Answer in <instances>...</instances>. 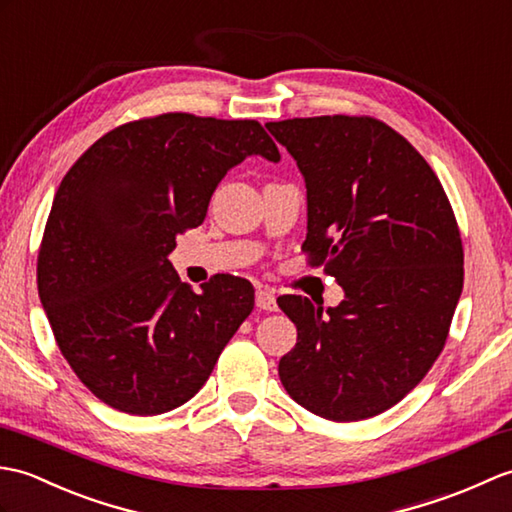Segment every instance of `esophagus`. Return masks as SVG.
Masks as SVG:
<instances>
[{
  "instance_id": "34e87169",
  "label": "esophagus",
  "mask_w": 512,
  "mask_h": 512,
  "mask_svg": "<svg viewBox=\"0 0 512 512\" xmlns=\"http://www.w3.org/2000/svg\"><path fill=\"white\" fill-rule=\"evenodd\" d=\"M256 306L263 311H278L276 293L271 289H258L256 291Z\"/></svg>"
}]
</instances>
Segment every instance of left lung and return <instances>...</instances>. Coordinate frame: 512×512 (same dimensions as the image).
Instances as JSON below:
<instances>
[{"mask_svg": "<svg viewBox=\"0 0 512 512\" xmlns=\"http://www.w3.org/2000/svg\"><path fill=\"white\" fill-rule=\"evenodd\" d=\"M306 186V252L344 289L337 306L282 295L298 344L278 363L291 399L348 423L377 416L434 366L456 311L464 254L434 170L374 118L267 122Z\"/></svg>", "mask_w": 512, "mask_h": 512, "instance_id": "8db88e82", "label": "left lung"}]
</instances>
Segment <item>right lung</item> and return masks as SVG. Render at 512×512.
Listing matches in <instances>:
<instances>
[{
  "label": "right lung",
  "instance_id": "right-lung-1",
  "mask_svg": "<svg viewBox=\"0 0 512 512\" xmlns=\"http://www.w3.org/2000/svg\"><path fill=\"white\" fill-rule=\"evenodd\" d=\"M252 155L280 162L256 120L164 113L102 135L63 177L39 298L76 377L113 410L155 416L190 401L252 313L247 280L219 276L195 293L168 260L227 170Z\"/></svg>",
  "mask_w": 512,
  "mask_h": 512
}]
</instances>
